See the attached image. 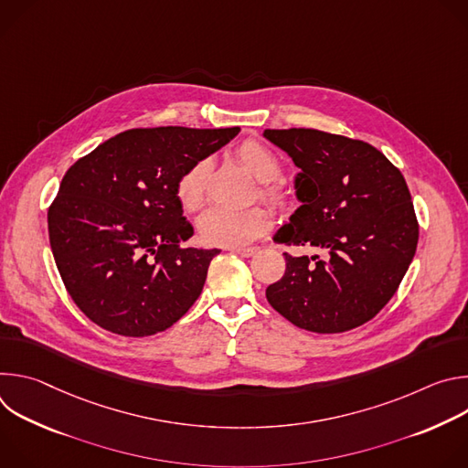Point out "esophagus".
Segmentation results:
<instances>
[{
  "mask_svg": "<svg viewBox=\"0 0 468 468\" xmlns=\"http://www.w3.org/2000/svg\"><path fill=\"white\" fill-rule=\"evenodd\" d=\"M229 251H233L240 257H251L257 253V248H229Z\"/></svg>",
  "mask_w": 468,
  "mask_h": 468,
  "instance_id": "obj_1",
  "label": "esophagus"
}]
</instances>
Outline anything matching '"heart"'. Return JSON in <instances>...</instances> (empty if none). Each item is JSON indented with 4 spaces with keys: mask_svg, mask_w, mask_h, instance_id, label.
Segmentation results:
<instances>
[{
    "mask_svg": "<svg viewBox=\"0 0 468 468\" xmlns=\"http://www.w3.org/2000/svg\"><path fill=\"white\" fill-rule=\"evenodd\" d=\"M239 163L262 183L261 196L272 204L283 202V190L276 183L282 174V161L274 150L259 141H244L235 152ZM211 172V163L202 159L188 166L176 185L179 206L186 213H196L206 202V183ZM271 228V215L261 207L231 211L215 207L197 220V233L204 242L213 246L242 248L251 244L259 235Z\"/></svg>",
    "mask_w": 468,
    "mask_h": 468,
    "instance_id": "obj_1",
    "label": "heart"
}]
</instances>
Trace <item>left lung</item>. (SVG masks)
Segmentation results:
<instances>
[{
    "instance_id": "obj_1",
    "label": "left lung",
    "mask_w": 468,
    "mask_h": 468,
    "mask_svg": "<svg viewBox=\"0 0 468 468\" xmlns=\"http://www.w3.org/2000/svg\"><path fill=\"white\" fill-rule=\"evenodd\" d=\"M300 168V207L274 240L316 246L327 259L285 255L266 300L294 325L341 333L374 318L394 296L417 251L419 222L408 183L374 146L318 129H264Z\"/></svg>"
}]
</instances>
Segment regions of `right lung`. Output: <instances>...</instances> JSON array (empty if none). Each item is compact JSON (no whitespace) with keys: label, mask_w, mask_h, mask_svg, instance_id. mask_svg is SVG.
I'll return each instance as SVG.
<instances>
[{"label":"right lung","mask_w":468,"mask_h":468,"mask_svg":"<svg viewBox=\"0 0 468 468\" xmlns=\"http://www.w3.org/2000/svg\"><path fill=\"white\" fill-rule=\"evenodd\" d=\"M240 127L127 129L64 174L48 211L66 291L100 327L148 337L176 324L202 294L220 250L183 248L194 235L176 185Z\"/></svg>","instance_id":"obj_1"}]
</instances>
